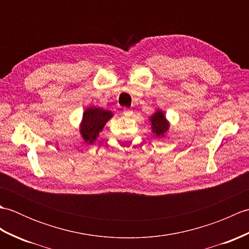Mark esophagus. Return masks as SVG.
I'll use <instances>...</instances> for the list:
<instances>
[{"instance_id": "obj_1", "label": "esophagus", "mask_w": 249, "mask_h": 249, "mask_svg": "<svg viewBox=\"0 0 249 249\" xmlns=\"http://www.w3.org/2000/svg\"><path fill=\"white\" fill-rule=\"evenodd\" d=\"M123 114H124L125 116H130V115H133V110H130V109H124V111H123Z\"/></svg>"}]
</instances>
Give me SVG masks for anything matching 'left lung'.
<instances>
[{
  "label": "left lung",
  "mask_w": 249,
  "mask_h": 249,
  "mask_svg": "<svg viewBox=\"0 0 249 249\" xmlns=\"http://www.w3.org/2000/svg\"><path fill=\"white\" fill-rule=\"evenodd\" d=\"M152 131L156 137H163L169 129V122L166 119L165 113L161 110H157L156 112L150 118Z\"/></svg>",
  "instance_id": "left-lung-1"
}]
</instances>
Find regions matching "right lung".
I'll use <instances>...</instances> for the list:
<instances>
[{
    "label": "right lung",
    "mask_w": 249,
    "mask_h": 249,
    "mask_svg": "<svg viewBox=\"0 0 249 249\" xmlns=\"http://www.w3.org/2000/svg\"><path fill=\"white\" fill-rule=\"evenodd\" d=\"M113 113L109 110L89 107L83 112L80 124V134L87 143L92 144L96 141L100 131L107 122L112 118Z\"/></svg>",
    "instance_id": "1"
}]
</instances>
